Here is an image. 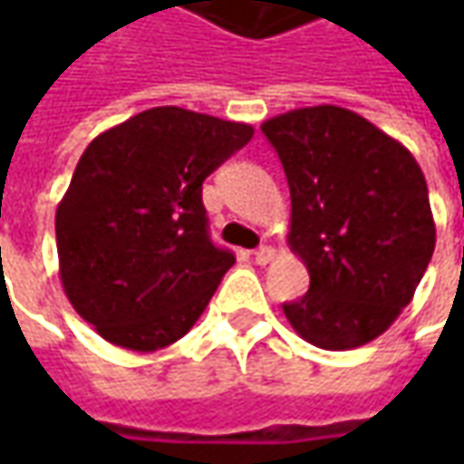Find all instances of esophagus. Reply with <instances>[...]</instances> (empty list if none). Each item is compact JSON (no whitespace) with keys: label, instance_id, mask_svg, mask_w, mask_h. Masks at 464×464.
Returning <instances> with one entry per match:
<instances>
[{"label":"esophagus","instance_id":"1","mask_svg":"<svg viewBox=\"0 0 464 464\" xmlns=\"http://www.w3.org/2000/svg\"><path fill=\"white\" fill-rule=\"evenodd\" d=\"M274 258H276V250H274L271 245H263V247L256 250V263H258V266H268Z\"/></svg>","mask_w":464,"mask_h":464}]
</instances>
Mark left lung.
Wrapping results in <instances>:
<instances>
[{"instance_id":"left-lung-1","label":"left lung","mask_w":464,"mask_h":464,"mask_svg":"<svg viewBox=\"0 0 464 464\" xmlns=\"http://www.w3.org/2000/svg\"><path fill=\"white\" fill-rule=\"evenodd\" d=\"M292 193L289 247L310 292L284 314L312 346L348 351L390 328L434 256L437 224L416 157L338 105L268 118Z\"/></svg>"}]
</instances>
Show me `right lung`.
<instances>
[{
    "instance_id": "1",
    "label": "right lung",
    "mask_w": 464,
    "mask_h": 464,
    "mask_svg": "<svg viewBox=\"0 0 464 464\" xmlns=\"http://www.w3.org/2000/svg\"><path fill=\"white\" fill-rule=\"evenodd\" d=\"M253 126L162 105L90 141L56 208L63 295L113 346L150 353L206 310L235 256L208 240L204 180Z\"/></svg>"
}]
</instances>
